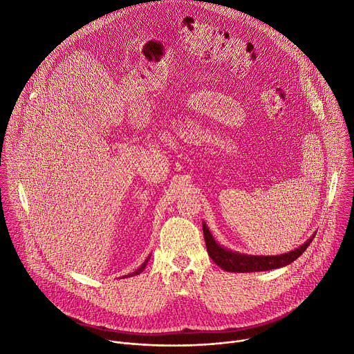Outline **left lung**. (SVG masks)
<instances>
[{
    "mask_svg": "<svg viewBox=\"0 0 354 354\" xmlns=\"http://www.w3.org/2000/svg\"><path fill=\"white\" fill-rule=\"evenodd\" d=\"M203 232H205V241L207 246V252L210 258L225 272H234V273H252V272H265L272 270L277 268H284L294 262L297 258L302 255L310 243L313 242L314 235H311L301 246L295 248L294 250L287 252V254L281 255H270V257H262V255H248L241 254V252L232 250L225 248L224 245H220L213 234L210 232L207 224L203 221Z\"/></svg>",
    "mask_w": 354,
    "mask_h": 354,
    "instance_id": "8db88e82",
    "label": "left lung"
}]
</instances>
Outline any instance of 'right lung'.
<instances>
[{
	"mask_svg": "<svg viewBox=\"0 0 354 354\" xmlns=\"http://www.w3.org/2000/svg\"><path fill=\"white\" fill-rule=\"evenodd\" d=\"M149 258H151V254L148 255V258L144 261V263L137 269V270H134L133 273H130V274H127V276H123V277H120V279H126V277H131V276H136V274H140L144 269H145V266H147V263H148V261H149Z\"/></svg>",
	"mask_w": 354,
	"mask_h": 354,
	"instance_id": "1",
	"label": "right lung"
}]
</instances>
